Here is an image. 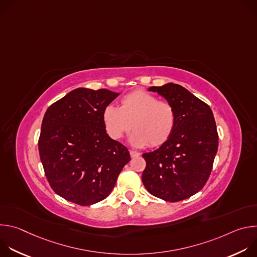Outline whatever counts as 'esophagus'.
<instances>
[{
	"instance_id": "esophagus-1",
	"label": "esophagus",
	"mask_w": 257,
	"mask_h": 257,
	"mask_svg": "<svg viewBox=\"0 0 257 257\" xmlns=\"http://www.w3.org/2000/svg\"><path fill=\"white\" fill-rule=\"evenodd\" d=\"M129 153H130V156H131V158H135V157H138V156L140 155L139 153H137V152H134V151H130Z\"/></svg>"
}]
</instances>
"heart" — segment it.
Segmentation results:
<instances>
[{
  "label": "heart",
  "mask_w": 257,
  "mask_h": 257,
  "mask_svg": "<svg viewBox=\"0 0 257 257\" xmlns=\"http://www.w3.org/2000/svg\"><path fill=\"white\" fill-rule=\"evenodd\" d=\"M102 122L107 135L118 140L132 128L129 141L142 148L149 143L157 148L167 142L176 127V112L168 101L156 95L136 90L125 95L121 106L106 105L102 111Z\"/></svg>",
  "instance_id": "obj_1"
}]
</instances>
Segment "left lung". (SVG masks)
I'll return each mask as SVG.
<instances>
[{
  "mask_svg": "<svg viewBox=\"0 0 257 257\" xmlns=\"http://www.w3.org/2000/svg\"><path fill=\"white\" fill-rule=\"evenodd\" d=\"M176 112L170 139L154 152L142 155L146 167L142 182L151 194L176 202L200 191L210 175L218 135L209 105L185 87L175 83L152 86Z\"/></svg>",
  "mask_w": 257,
  "mask_h": 257,
  "instance_id": "obj_1",
  "label": "left lung"
}]
</instances>
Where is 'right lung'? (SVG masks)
<instances>
[{"instance_id": "add662e5", "label": "right lung", "mask_w": 257, "mask_h": 257, "mask_svg": "<svg viewBox=\"0 0 257 257\" xmlns=\"http://www.w3.org/2000/svg\"><path fill=\"white\" fill-rule=\"evenodd\" d=\"M120 93L76 88L44 116L39 151L53 190L68 201L91 205L112 192L130 161L127 148L106 134L103 108Z\"/></svg>"}]
</instances>
